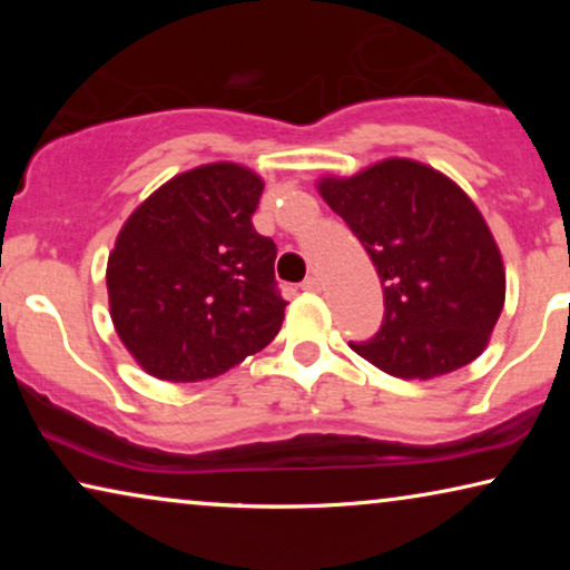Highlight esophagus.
I'll use <instances>...</instances> for the list:
<instances>
[{
    "instance_id": "1",
    "label": "esophagus",
    "mask_w": 570,
    "mask_h": 570,
    "mask_svg": "<svg viewBox=\"0 0 570 570\" xmlns=\"http://www.w3.org/2000/svg\"><path fill=\"white\" fill-rule=\"evenodd\" d=\"M303 291H308V293H318V291H322V279H318L316 275L306 277V279H303Z\"/></svg>"
}]
</instances>
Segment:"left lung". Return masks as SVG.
I'll use <instances>...</instances> for the list:
<instances>
[{"mask_svg":"<svg viewBox=\"0 0 570 570\" xmlns=\"http://www.w3.org/2000/svg\"><path fill=\"white\" fill-rule=\"evenodd\" d=\"M316 189L365 246L384 287L379 334L350 347L407 381L480 357L503 311L505 267L470 194L412 158L322 176Z\"/></svg>","mask_w":570,"mask_h":570,"instance_id":"1","label":"left lung"}]
</instances>
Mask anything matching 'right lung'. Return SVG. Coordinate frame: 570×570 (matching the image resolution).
I'll use <instances>...</instances> for the list:
<instances>
[{
  "instance_id": "1",
  "label": "right lung",
  "mask_w": 570,
  "mask_h": 570,
  "mask_svg": "<svg viewBox=\"0 0 570 570\" xmlns=\"http://www.w3.org/2000/svg\"><path fill=\"white\" fill-rule=\"evenodd\" d=\"M264 178L230 160L205 163L158 186L121 225L108 254L114 330L160 381L225 373L275 340L272 238L254 230Z\"/></svg>"
}]
</instances>
